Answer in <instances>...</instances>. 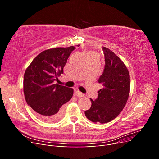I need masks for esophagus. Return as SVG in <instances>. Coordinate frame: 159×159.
<instances>
[{"label":"esophagus","instance_id":"1","mask_svg":"<svg viewBox=\"0 0 159 159\" xmlns=\"http://www.w3.org/2000/svg\"><path fill=\"white\" fill-rule=\"evenodd\" d=\"M76 95L78 96V97H84L85 94H84V93H82L81 92H80V91L77 90V91H76Z\"/></svg>","mask_w":159,"mask_h":159}]
</instances>
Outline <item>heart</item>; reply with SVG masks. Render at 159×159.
<instances>
[{"label": "heart", "instance_id": "1", "mask_svg": "<svg viewBox=\"0 0 159 159\" xmlns=\"http://www.w3.org/2000/svg\"><path fill=\"white\" fill-rule=\"evenodd\" d=\"M89 53H91V54H95V55H98L97 54H96L95 52H89Z\"/></svg>", "mask_w": 159, "mask_h": 159}]
</instances>
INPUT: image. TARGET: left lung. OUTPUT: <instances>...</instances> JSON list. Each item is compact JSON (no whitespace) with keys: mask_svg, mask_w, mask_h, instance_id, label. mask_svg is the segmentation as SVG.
<instances>
[{"mask_svg":"<svg viewBox=\"0 0 159 159\" xmlns=\"http://www.w3.org/2000/svg\"><path fill=\"white\" fill-rule=\"evenodd\" d=\"M105 66L98 82L103 88L98 91V98L90 99L91 105L85 111L91 121L106 123L122 111L129 95L130 75L126 66L115 53L103 47Z\"/></svg>","mask_w":159,"mask_h":159,"instance_id":"left-lung-1","label":"left lung"}]
</instances>
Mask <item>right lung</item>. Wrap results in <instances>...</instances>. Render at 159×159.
<instances>
[{"mask_svg": "<svg viewBox=\"0 0 159 159\" xmlns=\"http://www.w3.org/2000/svg\"><path fill=\"white\" fill-rule=\"evenodd\" d=\"M74 49L71 46L43 51L25 71L23 86L26 102L43 121H58L64 115V104L73 96V89L54 82L64 73L67 60Z\"/></svg>", "mask_w": 159, "mask_h": 159, "instance_id": "right-lung-1", "label": "right lung"}]
</instances>
